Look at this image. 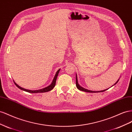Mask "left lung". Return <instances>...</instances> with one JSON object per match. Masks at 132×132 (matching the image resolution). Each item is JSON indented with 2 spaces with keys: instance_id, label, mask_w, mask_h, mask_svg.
Wrapping results in <instances>:
<instances>
[{
  "instance_id": "8db88e82",
  "label": "left lung",
  "mask_w": 132,
  "mask_h": 132,
  "mask_svg": "<svg viewBox=\"0 0 132 132\" xmlns=\"http://www.w3.org/2000/svg\"><path fill=\"white\" fill-rule=\"evenodd\" d=\"M119 80L117 81L114 85H115L117 83L118 81H119ZM76 87L77 88L79 89L80 90V91H84V92H91V93H96V92H104L105 91H106V90H107L108 89H104L103 90V91H90V90H88L87 89H85V88L84 87H82L81 86L78 84V80H77V75H76Z\"/></svg>"
}]
</instances>
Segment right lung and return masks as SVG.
I'll return each instance as SVG.
<instances>
[{
  "label": "right lung",
  "mask_w": 132,
  "mask_h": 132,
  "mask_svg": "<svg viewBox=\"0 0 132 132\" xmlns=\"http://www.w3.org/2000/svg\"><path fill=\"white\" fill-rule=\"evenodd\" d=\"M60 69L58 70V71L56 72V75L55 76L53 79V80H52V82L51 85H50L49 86H48L47 87H45V88H44L43 89H37V90H34V91H32V90H29V89H25V88H23L21 87L20 86H19L18 85H17L15 82H14L15 85L17 87L21 89V90H23V91H26V92H29V93H43V92H48L51 91V90H52V89L54 88V87L55 86V85H56V79H57V76H58V74L59 73V71H60ZM14 81V80H13Z\"/></svg>",
  "instance_id": "1"
}]
</instances>
